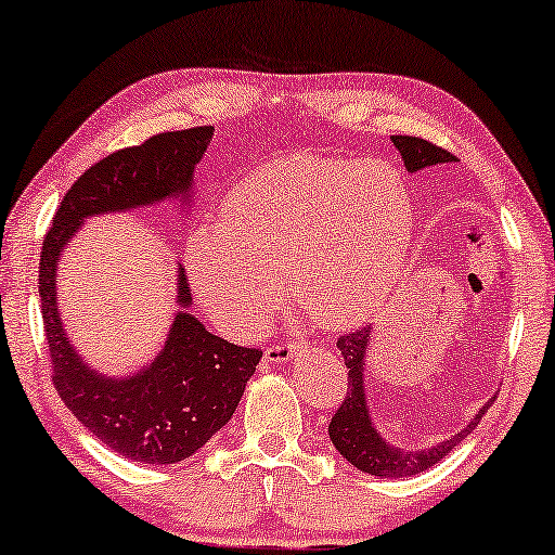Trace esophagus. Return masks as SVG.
Listing matches in <instances>:
<instances>
[{"label": "esophagus", "mask_w": 555, "mask_h": 555, "mask_svg": "<svg viewBox=\"0 0 555 555\" xmlns=\"http://www.w3.org/2000/svg\"><path fill=\"white\" fill-rule=\"evenodd\" d=\"M295 353H298V346L275 344V346H270L268 351H264V361H268V363H285V361H293Z\"/></svg>", "instance_id": "esophagus-1"}]
</instances>
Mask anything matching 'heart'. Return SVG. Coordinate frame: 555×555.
I'll list each match as a JSON object with an SVG mask.
<instances>
[{"mask_svg":"<svg viewBox=\"0 0 555 555\" xmlns=\"http://www.w3.org/2000/svg\"><path fill=\"white\" fill-rule=\"evenodd\" d=\"M414 234L399 169L310 154L280 156L224 196L222 224L189 234L186 278L219 328L245 336L283 293L331 328L366 321L397 283Z\"/></svg>","mask_w":555,"mask_h":555,"instance_id":"b5f03b06","label":"heart"}]
</instances>
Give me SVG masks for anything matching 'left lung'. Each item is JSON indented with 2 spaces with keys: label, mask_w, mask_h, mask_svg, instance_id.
Masks as SVG:
<instances>
[{
  "label": "left lung",
  "mask_w": 555,
  "mask_h": 555,
  "mask_svg": "<svg viewBox=\"0 0 555 555\" xmlns=\"http://www.w3.org/2000/svg\"><path fill=\"white\" fill-rule=\"evenodd\" d=\"M391 141L401 154V162H404L409 173L427 169V166L454 162L450 151L439 149L424 139H416V135H391ZM371 333H374V328H361L338 338V351L344 356L348 369V393L328 424L331 442L356 469H361L366 475L386 477V480L420 475L424 469L435 467L439 460H444L480 424L492 399L485 401L480 412L465 424V429H460L457 435L444 439V442L424 447V450H404V447L391 444L376 429L369 409L366 356L371 348V338H374Z\"/></svg>",
  "instance_id": "left-lung-1"
}]
</instances>
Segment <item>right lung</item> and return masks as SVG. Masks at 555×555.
<instances>
[{"mask_svg":"<svg viewBox=\"0 0 555 555\" xmlns=\"http://www.w3.org/2000/svg\"><path fill=\"white\" fill-rule=\"evenodd\" d=\"M211 135L215 126L158 133L90 166L60 202L40 255L42 321L60 399L105 447L143 465H177L199 452L232 420L262 351L204 328L192 315V293L177 264L179 310L162 351L133 374H103L67 338L57 306V264L90 217L162 202L192 204L194 169Z\"/></svg>","mask_w":555,"mask_h":555,"instance_id":"add662e5","label":"right lung"}]
</instances>
